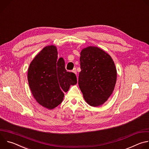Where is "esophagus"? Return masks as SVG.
<instances>
[{"mask_svg": "<svg viewBox=\"0 0 149 149\" xmlns=\"http://www.w3.org/2000/svg\"><path fill=\"white\" fill-rule=\"evenodd\" d=\"M72 72H74L75 74H76V75H77V70H76V68H74V69L73 70Z\"/></svg>", "mask_w": 149, "mask_h": 149, "instance_id": "1", "label": "esophagus"}]
</instances>
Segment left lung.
Instances as JSON below:
<instances>
[{
  "label": "left lung",
  "instance_id": "8db88e82",
  "mask_svg": "<svg viewBox=\"0 0 149 149\" xmlns=\"http://www.w3.org/2000/svg\"><path fill=\"white\" fill-rule=\"evenodd\" d=\"M81 72L78 85L86 101L98 107L112 94L117 81V70L111 56L102 49L90 46L80 53Z\"/></svg>",
  "mask_w": 149,
  "mask_h": 149
}]
</instances>
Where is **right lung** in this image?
<instances>
[{
	"instance_id": "1",
	"label": "right lung",
	"mask_w": 149,
	"mask_h": 149,
	"mask_svg": "<svg viewBox=\"0 0 149 149\" xmlns=\"http://www.w3.org/2000/svg\"><path fill=\"white\" fill-rule=\"evenodd\" d=\"M28 81L36 101L48 110L60 104L63 93L77 82L76 75L66 71L63 59H58L57 48L53 45L44 47L31 61Z\"/></svg>"
}]
</instances>
